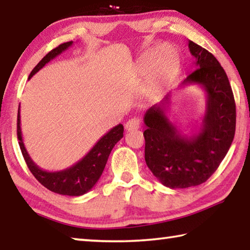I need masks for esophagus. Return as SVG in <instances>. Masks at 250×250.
<instances>
[{"label":"esophagus","instance_id":"obj_1","mask_svg":"<svg viewBox=\"0 0 250 250\" xmlns=\"http://www.w3.org/2000/svg\"><path fill=\"white\" fill-rule=\"evenodd\" d=\"M140 125H141L140 119L137 117H134V118H131V119H129L125 122V128L126 131H133V130H138L139 128H140Z\"/></svg>","mask_w":250,"mask_h":250}]
</instances>
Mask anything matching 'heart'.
Instances as JSON below:
<instances>
[{
    "mask_svg": "<svg viewBox=\"0 0 250 250\" xmlns=\"http://www.w3.org/2000/svg\"><path fill=\"white\" fill-rule=\"evenodd\" d=\"M180 67V55L172 45L163 44L151 49L139 64L141 74L151 70L150 84L156 92L163 91L172 83Z\"/></svg>",
    "mask_w": 250,
    "mask_h": 250,
    "instance_id": "heart-1",
    "label": "heart"
}]
</instances>
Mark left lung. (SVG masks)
<instances>
[{"label":"left lung","mask_w":250,"mask_h":250,"mask_svg":"<svg viewBox=\"0 0 250 250\" xmlns=\"http://www.w3.org/2000/svg\"><path fill=\"white\" fill-rule=\"evenodd\" d=\"M188 48L195 57V70L182 86L200 84L206 92L200 131L186 137L172 124L167 116L170 94L145 115L146 166L170 188H192L208 180L229 150L236 129L235 99L225 70L214 55L200 45L188 41Z\"/></svg>","instance_id":"obj_1"}]
</instances>
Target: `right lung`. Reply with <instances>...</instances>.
Returning <instances> with one entry per match:
<instances>
[{
	"instance_id": "obj_1",
	"label": "right lung",
	"mask_w": 250,
	"mask_h": 250,
	"mask_svg": "<svg viewBox=\"0 0 250 250\" xmlns=\"http://www.w3.org/2000/svg\"><path fill=\"white\" fill-rule=\"evenodd\" d=\"M73 45V42H67V43L61 44L58 47L46 55L42 61L35 66V68L29 74L28 79H31L33 75L43 68V67L54 59L59 54ZM124 137V125H118L112 128L108 133H105L100 140L96 143L94 147L83 156V158L74 164L73 167L66 170L58 172H47L44 171L33 162L31 156L28 155L26 149H25L22 131H21V117L20 109L18 113V139L19 145L24 156L25 162H26L29 171L35 176V179L44 185L46 188L54 193L62 194V195L69 196H80L94 188L95 184L100 179L103 174L104 168L107 164L109 154L116 143Z\"/></svg>"
}]
</instances>
